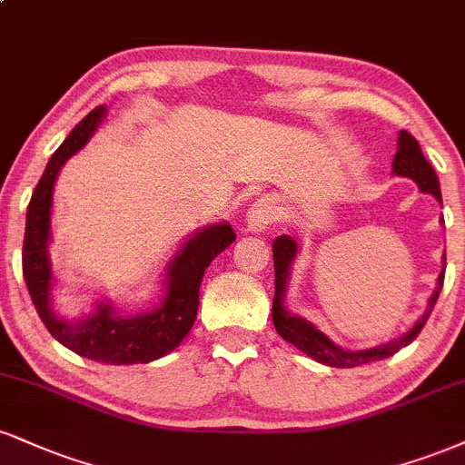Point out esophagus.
Here are the masks:
<instances>
[{
	"instance_id": "obj_1",
	"label": "esophagus",
	"mask_w": 465,
	"mask_h": 465,
	"mask_svg": "<svg viewBox=\"0 0 465 465\" xmlns=\"http://www.w3.org/2000/svg\"><path fill=\"white\" fill-rule=\"evenodd\" d=\"M277 218V208L272 203V199L262 197L251 205L247 212V229L251 233H262L266 229H271L272 223Z\"/></svg>"
}]
</instances>
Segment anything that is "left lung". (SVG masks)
I'll use <instances>...</instances> for the list:
<instances>
[{
	"label": "left lung",
	"mask_w": 465,
	"mask_h": 465,
	"mask_svg": "<svg viewBox=\"0 0 465 465\" xmlns=\"http://www.w3.org/2000/svg\"><path fill=\"white\" fill-rule=\"evenodd\" d=\"M394 175L399 177H410L418 183L420 193L433 194L441 205V190L438 175H435L433 166L429 164L427 158L422 155L420 144L410 132L401 130L399 132V151H396L394 162H392ZM444 223V221H441ZM301 247L292 236H279L272 242V260H275V299H272V324H275L277 333L283 340H288L290 344H294L296 349L303 351L307 357L316 360L318 363L331 368H355L361 363H371L385 360V357H392L399 353L402 346L411 344L418 338V333L422 331V327L427 324V318L433 312V305L438 303V296L444 286V271H446V255H441V272L438 277V286H435L433 294L429 296L427 310L422 312V316L413 322L410 331H405L401 338L390 340V342L372 346V349L363 351H346L342 346H338L333 340H329L321 329H316L314 324L305 318L292 314L286 307V292H288V279H290V268H292L296 253Z\"/></svg>",
	"instance_id": "8db88e82"
}]
</instances>
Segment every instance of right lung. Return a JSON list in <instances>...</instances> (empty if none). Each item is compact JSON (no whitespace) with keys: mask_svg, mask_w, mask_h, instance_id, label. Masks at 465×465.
<instances>
[{"mask_svg":"<svg viewBox=\"0 0 465 465\" xmlns=\"http://www.w3.org/2000/svg\"><path fill=\"white\" fill-rule=\"evenodd\" d=\"M104 119V105L84 116L45 166L27 205L24 277L45 327L73 353L112 366L149 363L175 351L190 333L197 318L199 288L205 268L236 240V232L227 221L197 229L166 264L162 279L164 296L153 310L143 314H121L112 301L102 299L94 305L93 314L75 321L60 316L54 310L55 277L49 257L54 186L66 160L91 141Z\"/></svg>","mask_w":465,"mask_h":465,"instance_id":"right-lung-1","label":"right lung"}]
</instances>
